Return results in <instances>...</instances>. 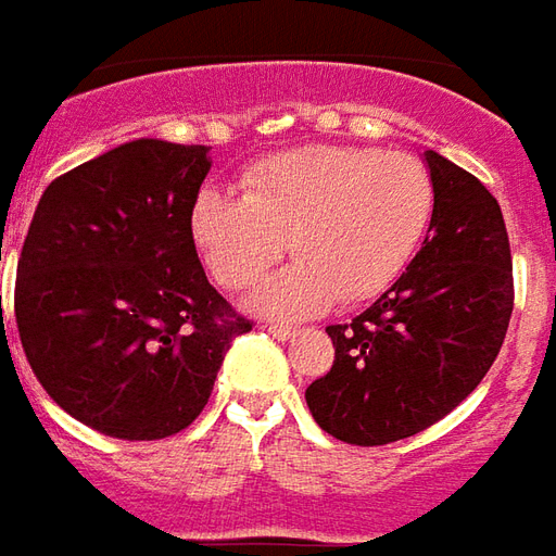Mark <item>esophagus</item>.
<instances>
[{
	"label": "esophagus",
	"instance_id": "1",
	"mask_svg": "<svg viewBox=\"0 0 556 556\" xmlns=\"http://www.w3.org/2000/svg\"><path fill=\"white\" fill-rule=\"evenodd\" d=\"M266 332H269L271 338H278V341H287V338H293V334H296V329H293V326H278V323H269V326H266Z\"/></svg>",
	"mask_w": 556,
	"mask_h": 556
}]
</instances>
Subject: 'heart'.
<instances>
[{
    "mask_svg": "<svg viewBox=\"0 0 556 556\" xmlns=\"http://www.w3.org/2000/svg\"><path fill=\"white\" fill-rule=\"evenodd\" d=\"M434 215V182L407 152L308 146L263 161L245 194L206 188L191 208L197 251L230 290L260 281L287 251L299 257L260 285L248 308L299 320L341 296L383 293L410 263Z\"/></svg>",
    "mask_w": 556,
    "mask_h": 556,
    "instance_id": "obj_1",
    "label": "heart"
}]
</instances>
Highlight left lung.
I'll return each instance as SVG.
<instances>
[{"instance_id": "left-lung-1", "label": "left lung", "mask_w": 556, "mask_h": 556, "mask_svg": "<svg viewBox=\"0 0 556 556\" xmlns=\"http://www.w3.org/2000/svg\"><path fill=\"white\" fill-rule=\"evenodd\" d=\"M434 215L419 254L371 308L329 326V374L305 389L326 434L386 446L440 422L482 383L509 329L511 251L500 203L473 173L425 152Z\"/></svg>"}]
</instances>
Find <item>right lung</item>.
I'll use <instances>...</instances> for the list:
<instances>
[{"label": "right lung", "mask_w": 556, "mask_h": 556, "mask_svg": "<svg viewBox=\"0 0 556 556\" xmlns=\"http://www.w3.org/2000/svg\"><path fill=\"white\" fill-rule=\"evenodd\" d=\"M208 167L206 146L143 137L38 200L17 260L20 344L47 395L101 434H179L251 329L197 257L191 208Z\"/></svg>", "instance_id": "1"}]
</instances>
